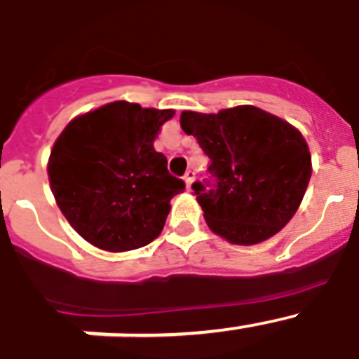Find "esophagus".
<instances>
[{
  "instance_id": "1",
  "label": "esophagus",
  "mask_w": 359,
  "mask_h": 359,
  "mask_svg": "<svg viewBox=\"0 0 359 359\" xmlns=\"http://www.w3.org/2000/svg\"><path fill=\"white\" fill-rule=\"evenodd\" d=\"M194 180H196V170H187V174H185V183H187V187H192V183H194Z\"/></svg>"
}]
</instances>
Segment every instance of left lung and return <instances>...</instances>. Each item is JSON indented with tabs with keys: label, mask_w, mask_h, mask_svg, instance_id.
I'll return each instance as SVG.
<instances>
[{
	"label": "left lung",
	"mask_w": 359,
	"mask_h": 359,
	"mask_svg": "<svg viewBox=\"0 0 359 359\" xmlns=\"http://www.w3.org/2000/svg\"><path fill=\"white\" fill-rule=\"evenodd\" d=\"M180 123L210 158L212 182L192 189L214 233L250 246L290 223L311 177L302 133L255 106L215 115L183 111Z\"/></svg>",
	"instance_id": "obj_1"
}]
</instances>
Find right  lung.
Returning <instances> with one entry per match:
<instances>
[{
	"mask_svg": "<svg viewBox=\"0 0 359 359\" xmlns=\"http://www.w3.org/2000/svg\"><path fill=\"white\" fill-rule=\"evenodd\" d=\"M172 116V109L116 100L73 118L59 135L48 160L50 187L88 243L128 252L160 236L170 199L185 190L152 145Z\"/></svg>",
	"mask_w": 359,
	"mask_h": 359,
	"instance_id": "1",
	"label": "right lung"
}]
</instances>
